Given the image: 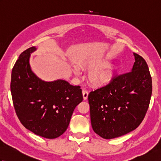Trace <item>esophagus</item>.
Masks as SVG:
<instances>
[{"mask_svg":"<svg viewBox=\"0 0 161 161\" xmlns=\"http://www.w3.org/2000/svg\"><path fill=\"white\" fill-rule=\"evenodd\" d=\"M82 95H83V98L84 100H87L88 98V93L87 91H85V90H83L82 91Z\"/></svg>","mask_w":161,"mask_h":161,"instance_id":"1","label":"esophagus"}]
</instances>
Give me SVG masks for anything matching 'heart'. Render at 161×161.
I'll return each mask as SVG.
<instances>
[{
    "label": "heart",
    "mask_w": 161,
    "mask_h": 161,
    "mask_svg": "<svg viewBox=\"0 0 161 161\" xmlns=\"http://www.w3.org/2000/svg\"><path fill=\"white\" fill-rule=\"evenodd\" d=\"M83 70H91L88 75V80L94 86H104L112 81L115 73V67L111 64L105 65L104 61L92 60L80 65ZM75 73H79L77 68H74Z\"/></svg>",
    "instance_id": "obj_1"
}]
</instances>
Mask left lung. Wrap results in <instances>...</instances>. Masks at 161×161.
Returning <instances> with one entry per match:
<instances>
[{"label": "left lung", "instance_id": "8db88e82", "mask_svg": "<svg viewBox=\"0 0 161 161\" xmlns=\"http://www.w3.org/2000/svg\"><path fill=\"white\" fill-rule=\"evenodd\" d=\"M131 72L115 77L107 86L88 95L91 125L104 139H112L136 129L149 106L152 80L147 64L133 53Z\"/></svg>", "mask_w": 161, "mask_h": 161}]
</instances>
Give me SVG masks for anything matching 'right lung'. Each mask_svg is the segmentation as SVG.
I'll return each instance as SVG.
<instances>
[{
	"instance_id": "right-lung-1",
	"label": "right lung",
	"mask_w": 161,
	"mask_h": 161,
	"mask_svg": "<svg viewBox=\"0 0 161 161\" xmlns=\"http://www.w3.org/2000/svg\"><path fill=\"white\" fill-rule=\"evenodd\" d=\"M31 47L20 54L13 67L11 93L16 114L26 129L42 137L53 139L66 131L75 107L82 102L80 86L58 80L45 81L30 66Z\"/></svg>"
}]
</instances>
